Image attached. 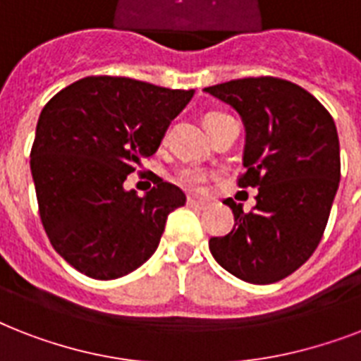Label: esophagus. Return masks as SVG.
<instances>
[{
  "instance_id": "1",
  "label": "esophagus",
  "mask_w": 361,
  "mask_h": 361,
  "mask_svg": "<svg viewBox=\"0 0 361 361\" xmlns=\"http://www.w3.org/2000/svg\"><path fill=\"white\" fill-rule=\"evenodd\" d=\"M187 206H189V208H195V209H204L206 208V202H204V200H197V198L189 197L187 198Z\"/></svg>"
}]
</instances>
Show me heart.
<instances>
[{
  "instance_id": "heart-1",
  "label": "heart",
  "mask_w": 361,
  "mask_h": 361,
  "mask_svg": "<svg viewBox=\"0 0 361 361\" xmlns=\"http://www.w3.org/2000/svg\"><path fill=\"white\" fill-rule=\"evenodd\" d=\"M226 114H221V112H209V114L204 116V125L212 123V121L219 120ZM209 176L208 172H204L202 169H198V166H183L176 172V181L180 183V185L187 187V189H191V191H202L206 183H208Z\"/></svg>"
}]
</instances>
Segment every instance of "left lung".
<instances>
[{
  "instance_id": "left-lung-1",
  "label": "left lung",
  "mask_w": 361,
  "mask_h": 361,
  "mask_svg": "<svg viewBox=\"0 0 361 361\" xmlns=\"http://www.w3.org/2000/svg\"><path fill=\"white\" fill-rule=\"evenodd\" d=\"M245 125L240 187H258L257 206L232 198L234 228L212 238L217 262L252 285L294 274L319 247L341 180L339 136L330 112L303 87L275 76L206 87Z\"/></svg>"
}]
</instances>
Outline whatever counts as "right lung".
<instances>
[{
	"mask_svg": "<svg viewBox=\"0 0 361 361\" xmlns=\"http://www.w3.org/2000/svg\"><path fill=\"white\" fill-rule=\"evenodd\" d=\"M192 90L125 76H86L42 109L31 146V176L52 247L80 274L110 281L152 257L180 187L153 174L146 197L123 181L157 152Z\"/></svg>",
	"mask_w": 361,
	"mask_h": 361,
	"instance_id": "add662e5",
	"label": "right lung"
}]
</instances>
